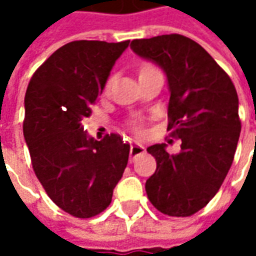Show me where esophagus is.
I'll return each mask as SVG.
<instances>
[{
  "label": "esophagus",
  "instance_id": "obj_1",
  "mask_svg": "<svg viewBox=\"0 0 256 256\" xmlns=\"http://www.w3.org/2000/svg\"><path fill=\"white\" fill-rule=\"evenodd\" d=\"M145 152V146L141 144H133L132 148H130V159H136L137 156L144 154Z\"/></svg>",
  "mask_w": 256,
  "mask_h": 256
}]
</instances>
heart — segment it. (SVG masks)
<instances>
[{
	"mask_svg": "<svg viewBox=\"0 0 256 256\" xmlns=\"http://www.w3.org/2000/svg\"><path fill=\"white\" fill-rule=\"evenodd\" d=\"M150 66H144V67L141 68V70H145V68H150ZM133 128L134 130H137V132H140L141 130V122H138V120H136V122L133 123Z\"/></svg>",
	"mask_w": 256,
	"mask_h": 256,
	"instance_id": "obj_1",
	"label": "heart"
}]
</instances>
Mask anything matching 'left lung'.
Listing matches in <instances>:
<instances>
[{
  "label": "left lung",
  "mask_w": 256,
  "mask_h": 256,
  "mask_svg": "<svg viewBox=\"0 0 256 256\" xmlns=\"http://www.w3.org/2000/svg\"><path fill=\"white\" fill-rule=\"evenodd\" d=\"M130 48L166 74L167 130L181 138L176 155L167 152L166 144L146 148L156 159V172L146 180L145 190L163 214L190 216L216 194L233 163L242 132L236 88L206 49L188 36L133 40Z\"/></svg>",
  "instance_id": "1"
}]
</instances>
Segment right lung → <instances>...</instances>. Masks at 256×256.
Masks as SVG:
<instances>
[{"mask_svg": "<svg viewBox=\"0 0 256 256\" xmlns=\"http://www.w3.org/2000/svg\"><path fill=\"white\" fill-rule=\"evenodd\" d=\"M128 44L70 42L36 70L26 92L23 133L32 168L53 203L76 218L110 206L128 166L130 145L119 134L89 137L82 120Z\"/></svg>", "mask_w": 256, "mask_h": 256, "instance_id": "1", "label": "right lung"}]
</instances>
